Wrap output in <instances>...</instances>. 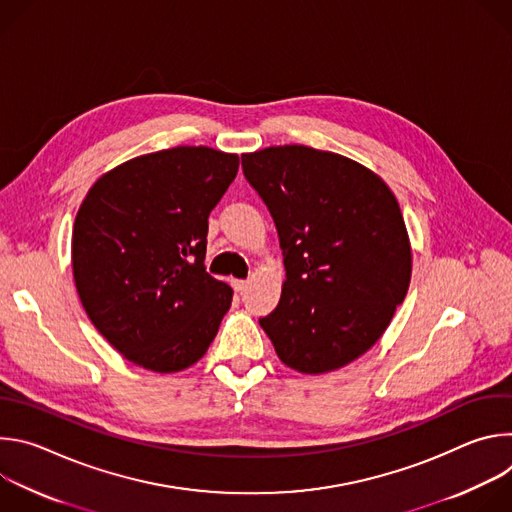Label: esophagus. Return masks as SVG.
<instances>
[{"instance_id": "1", "label": "esophagus", "mask_w": 512, "mask_h": 512, "mask_svg": "<svg viewBox=\"0 0 512 512\" xmlns=\"http://www.w3.org/2000/svg\"><path fill=\"white\" fill-rule=\"evenodd\" d=\"M247 283L249 281H245V279H231V285L235 287V291H243L247 287Z\"/></svg>"}]
</instances>
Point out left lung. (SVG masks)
I'll return each instance as SVG.
<instances>
[{
	"instance_id": "8db88e82",
	"label": "left lung",
	"mask_w": 512,
	"mask_h": 512,
	"mask_svg": "<svg viewBox=\"0 0 512 512\" xmlns=\"http://www.w3.org/2000/svg\"><path fill=\"white\" fill-rule=\"evenodd\" d=\"M277 229L285 281L259 318L289 369L320 375L367 352L403 304L411 245L389 186L344 156L275 145L241 156Z\"/></svg>"
}]
</instances>
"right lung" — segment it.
I'll use <instances>...</instances> for the list:
<instances>
[{"label":"right lung","instance_id":"1","mask_svg":"<svg viewBox=\"0 0 512 512\" xmlns=\"http://www.w3.org/2000/svg\"><path fill=\"white\" fill-rule=\"evenodd\" d=\"M239 156L180 145L103 174L72 231V273L95 328L127 360L156 373L204 356L233 289L206 273L208 214Z\"/></svg>","mask_w":512,"mask_h":512}]
</instances>
